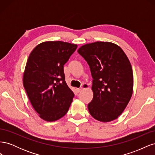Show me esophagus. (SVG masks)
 I'll return each mask as SVG.
<instances>
[{
    "label": "esophagus",
    "instance_id": "34e87169",
    "mask_svg": "<svg viewBox=\"0 0 155 155\" xmlns=\"http://www.w3.org/2000/svg\"><path fill=\"white\" fill-rule=\"evenodd\" d=\"M84 86H85V88H87L88 87V85H84ZM83 89V87H80V88H77V91L78 92H80Z\"/></svg>",
    "mask_w": 155,
    "mask_h": 155
}]
</instances>
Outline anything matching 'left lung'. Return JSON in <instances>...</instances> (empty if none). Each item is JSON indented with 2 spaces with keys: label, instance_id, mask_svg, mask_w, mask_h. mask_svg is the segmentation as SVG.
<instances>
[{
  "label": "left lung",
  "instance_id": "left-lung-1",
  "mask_svg": "<svg viewBox=\"0 0 155 155\" xmlns=\"http://www.w3.org/2000/svg\"><path fill=\"white\" fill-rule=\"evenodd\" d=\"M78 52L90 67L93 99L88 105L91 115L109 122L122 113L133 91V73L128 58L119 46L97 41L81 46Z\"/></svg>",
  "mask_w": 155,
  "mask_h": 155
}]
</instances>
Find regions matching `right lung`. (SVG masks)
<instances>
[{"mask_svg":"<svg viewBox=\"0 0 155 155\" xmlns=\"http://www.w3.org/2000/svg\"><path fill=\"white\" fill-rule=\"evenodd\" d=\"M77 46L63 41L44 42L28 59L23 85L31 105L45 121L58 120L69 109L74 94L65 81L63 66Z\"/></svg>","mask_w":155,"mask_h":155,"instance_id":"right-lung-1","label":"right lung"}]
</instances>
